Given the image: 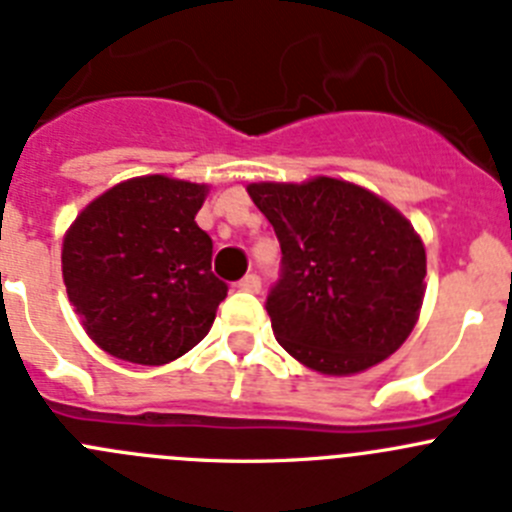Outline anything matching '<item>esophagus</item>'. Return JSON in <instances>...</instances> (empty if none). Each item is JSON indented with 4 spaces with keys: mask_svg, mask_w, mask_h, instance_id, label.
Instances as JSON below:
<instances>
[{
    "mask_svg": "<svg viewBox=\"0 0 512 512\" xmlns=\"http://www.w3.org/2000/svg\"><path fill=\"white\" fill-rule=\"evenodd\" d=\"M238 287L243 289V292H261V276L259 274H246L241 279V284H238Z\"/></svg>",
    "mask_w": 512,
    "mask_h": 512,
    "instance_id": "obj_1",
    "label": "esophagus"
}]
</instances>
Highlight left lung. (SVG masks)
Returning <instances> with one entry per match:
<instances>
[{
  "instance_id": "obj_1",
  "label": "left lung",
  "mask_w": 512,
  "mask_h": 512,
  "mask_svg": "<svg viewBox=\"0 0 512 512\" xmlns=\"http://www.w3.org/2000/svg\"><path fill=\"white\" fill-rule=\"evenodd\" d=\"M281 246L266 297L279 345L322 375H353L401 348L424 302L426 251L375 192L335 177L246 187Z\"/></svg>"
}]
</instances>
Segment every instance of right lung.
Segmentation results:
<instances>
[{
    "label": "right lung",
    "mask_w": 512,
    "mask_h": 512,
    "mask_svg": "<svg viewBox=\"0 0 512 512\" xmlns=\"http://www.w3.org/2000/svg\"><path fill=\"white\" fill-rule=\"evenodd\" d=\"M208 185L167 175L114 185L63 238V281L83 330L114 358L164 365L210 332L228 284L195 223Z\"/></svg>",
    "instance_id": "obj_1"
}]
</instances>
